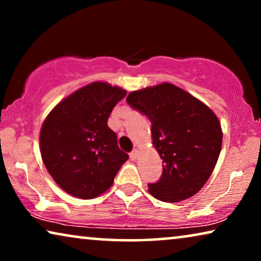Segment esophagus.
I'll return each mask as SVG.
<instances>
[{"label":"esophagus","mask_w":261,"mask_h":261,"mask_svg":"<svg viewBox=\"0 0 261 261\" xmlns=\"http://www.w3.org/2000/svg\"><path fill=\"white\" fill-rule=\"evenodd\" d=\"M129 156H130V159L132 160H135L139 156V151L138 149H133V151H132L130 153H129Z\"/></svg>","instance_id":"obj_1"}]
</instances>
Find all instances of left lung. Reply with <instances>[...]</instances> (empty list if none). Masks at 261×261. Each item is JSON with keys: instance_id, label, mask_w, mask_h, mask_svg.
Returning a JSON list of instances; mask_svg holds the SVG:
<instances>
[{"instance_id": "left-lung-1", "label": "left lung", "mask_w": 261, "mask_h": 261, "mask_svg": "<svg viewBox=\"0 0 261 261\" xmlns=\"http://www.w3.org/2000/svg\"><path fill=\"white\" fill-rule=\"evenodd\" d=\"M126 99L151 121L153 146L164 163L160 179L148 184L149 194L169 203L197 194L215 169L222 146L215 113L171 83L132 91Z\"/></svg>"}]
</instances>
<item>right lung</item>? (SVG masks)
I'll return each mask as SVG.
<instances>
[{"instance_id":"add662e5","label":"right lung","mask_w":261,"mask_h":261,"mask_svg":"<svg viewBox=\"0 0 261 261\" xmlns=\"http://www.w3.org/2000/svg\"><path fill=\"white\" fill-rule=\"evenodd\" d=\"M126 94L122 88L94 82L59 102L42 123V162L71 196L90 199L103 194L128 159L108 127L110 113Z\"/></svg>"}]
</instances>
